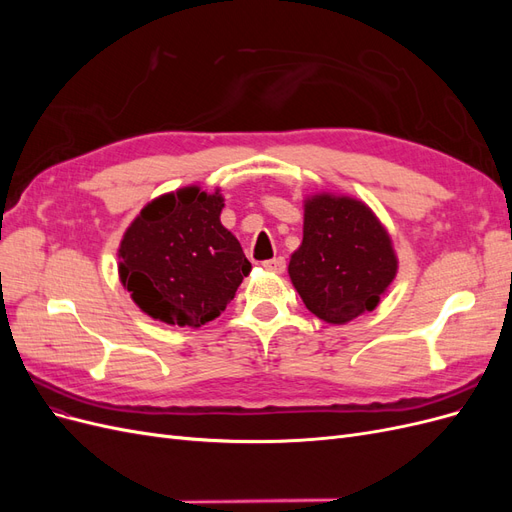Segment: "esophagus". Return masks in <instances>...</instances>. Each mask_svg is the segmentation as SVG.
Segmentation results:
<instances>
[{
	"instance_id": "34e87169",
	"label": "esophagus",
	"mask_w": 512,
	"mask_h": 512,
	"mask_svg": "<svg viewBox=\"0 0 512 512\" xmlns=\"http://www.w3.org/2000/svg\"><path fill=\"white\" fill-rule=\"evenodd\" d=\"M262 267H265L267 271H273V273H284L286 269V258L284 256H275L267 262H262Z\"/></svg>"
}]
</instances>
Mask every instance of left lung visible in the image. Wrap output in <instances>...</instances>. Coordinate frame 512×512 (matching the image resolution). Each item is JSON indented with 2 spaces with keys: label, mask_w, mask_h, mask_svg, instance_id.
<instances>
[{
  "label": "left lung",
  "mask_w": 512,
  "mask_h": 512,
  "mask_svg": "<svg viewBox=\"0 0 512 512\" xmlns=\"http://www.w3.org/2000/svg\"><path fill=\"white\" fill-rule=\"evenodd\" d=\"M395 271L391 239L369 207L331 194L307 200L288 273L309 312L333 324L371 312Z\"/></svg>",
  "instance_id": "left-lung-1"
}]
</instances>
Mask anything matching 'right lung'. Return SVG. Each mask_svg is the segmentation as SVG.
Instances as JSON below:
<instances>
[{
	"instance_id": "right-lung-1",
	"label": "right lung",
	"mask_w": 512,
	"mask_h": 512,
	"mask_svg": "<svg viewBox=\"0 0 512 512\" xmlns=\"http://www.w3.org/2000/svg\"><path fill=\"white\" fill-rule=\"evenodd\" d=\"M222 196L185 188L149 203L121 241V282L151 318L200 327L218 318L252 265L222 226Z\"/></svg>"
}]
</instances>
